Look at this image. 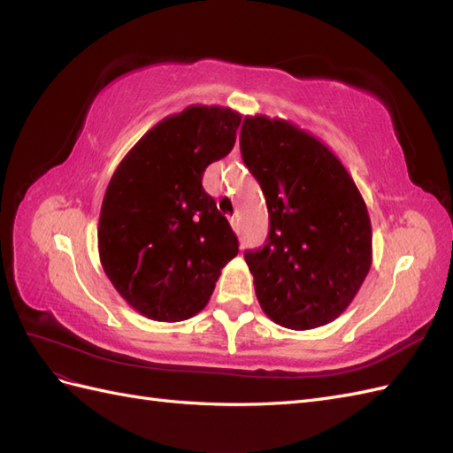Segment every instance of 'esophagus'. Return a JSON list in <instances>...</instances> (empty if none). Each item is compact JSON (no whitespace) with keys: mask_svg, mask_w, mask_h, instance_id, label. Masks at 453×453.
Here are the masks:
<instances>
[{"mask_svg":"<svg viewBox=\"0 0 453 453\" xmlns=\"http://www.w3.org/2000/svg\"><path fill=\"white\" fill-rule=\"evenodd\" d=\"M230 226H232V230H234V232H238V230H240L238 217H230Z\"/></svg>","mask_w":453,"mask_h":453,"instance_id":"obj_1","label":"esophagus"}]
</instances>
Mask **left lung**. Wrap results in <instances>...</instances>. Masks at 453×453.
<instances>
[{
    "instance_id": "1",
    "label": "left lung",
    "mask_w": 453,
    "mask_h": 453,
    "mask_svg": "<svg viewBox=\"0 0 453 453\" xmlns=\"http://www.w3.org/2000/svg\"><path fill=\"white\" fill-rule=\"evenodd\" d=\"M240 149L270 217L265 248L245 251L260 308L293 331L334 321L372 265L357 185L331 149L289 120L248 115Z\"/></svg>"
}]
</instances>
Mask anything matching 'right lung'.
<instances>
[{"label": "right lung", "mask_w": 453, "mask_h": 453, "mask_svg": "<svg viewBox=\"0 0 453 453\" xmlns=\"http://www.w3.org/2000/svg\"><path fill=\"white\" fill-rule=\"evenodd\" d=\"M242 115L188 105L162 119L120 160L102 202L98 251L119 295L155 321L202 311L238 238L202 177L236 143Z\"/></svg>", "instance_id": "right-lung-1"}]
</instances>
